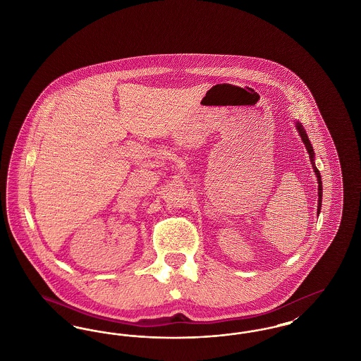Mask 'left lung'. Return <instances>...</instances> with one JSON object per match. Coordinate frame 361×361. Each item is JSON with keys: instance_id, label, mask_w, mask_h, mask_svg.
Wrapping results in <instances>:
<instances>
[{"instance_id": "left-lung-1", "label": "left lung", "mask_w": 361, "mask_h": 361, "mask_svg": "<svg viewBox=\"0 0 361 361\" xmlns=\"http://www.w3.org/2000/svg\"><path fill=\"white\" fill-rule=\"evenodd\" d=\"M296 128H298V133L300 134V137H302V140H303V143H305V146H306V149H307V153H309L310 159H311L312 169H314V172L317 174V180H318V211H317V212H318V215H319L321 206H322V181H321V174H319V171L317 169V166H315V164H314V150H312V146H311V143H310L309 137H307V134H306L303 126H302L299 121H296Z\"/></svg>"}]
</instances>
